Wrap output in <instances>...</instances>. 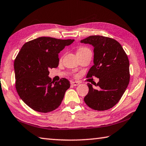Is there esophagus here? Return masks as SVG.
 Wrapping results in <instances>:
<instances>
[{
  "mask_svg": "<svg viewBox=\"0 0 146 146\" xmlns=\"http://www.w3.org/2000/svg\"><path fill=\"white\" fill-rule=\"evenodd\" d=\"M71 85H73L74 86H78L80 84V83L78 82H75V81H73V82H71Z\"/></svg>",
  "mask_w": 146,
  "mask_h": 146,
  "instance_id": "1",
  "label": "esophagus"
}]
</instances>
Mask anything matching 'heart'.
<instances>
[{
    "label": "heart",
    "mask_w": 146,
    "mask_h": 146,
    "mask_svg": "<svg viewBox=\"0 0 146 146\" xmlns=\"http://www.w3.org/2000/svg\"><path fill=\"white\" fill-rule=\"evenodd\" d=\"M90 51V50L86 48H80L78 49L77 52H82V51Z\"/></svg>",
    "instance_id": "obj_1"
}]
</instances>
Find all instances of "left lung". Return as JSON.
Segmentation results:
<instances>
[{
    "instance_id": "1",
    "label": "left lung",
    "mask_w": 146,
    "mask_h": 146,
    "mask_svg": "<svg viewBox=\"0 0 146 146\" xmlns=\"http://www.w3.org/2000/svg\"><path fill=\"white\" fill-rule=\"evenodd\" d=\"M94 48V65L87 77L99 78L97 88L88 83L89 91L84 98L91 109L104 111L120 100L129 82V62L122 46L116 40L100 35L90 36L80 40Z\"/></svg>"
}]
</instances>
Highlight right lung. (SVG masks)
<instances>
[{
  "label": "right lung",
  "instance_id": "1",
  "mask_svg": "<svg viewBox=\"0 0 146 146\" xmlns=\"http://www.w3.org/2000/svg\"><path fill=\"white\" fill-rule=\"evenodd\" d=\"M74 40L42 36L25 43L20 50L14 62L16 90L33 110L48 113L60 105L70 82L64 78L52 81L49 70L58 67V53Z\"/></svg>",
  "mask_w": 146,
  "mask_h": 146
}]
</instances>
